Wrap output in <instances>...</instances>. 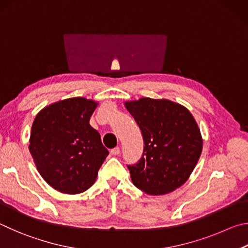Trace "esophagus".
<instances>
[{"label": "esophagus", "instance_id": "1", "mask_svg": "<svg viewBox=\"0 0 248 248\" xmlns=\"http://www.w3.org/2000/svg\"><path fill=\"white\" fill-rule=\"evenodd\" d=\"M111 154L112 155H117L120 154V148L119 147H115V148H113V149H111Z\"/></svg>", "mask_w": 248, "mask_h": 248}]
</instances>
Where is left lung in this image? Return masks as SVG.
<instances>
[{"label": "left lung", "mask_w": 248, "mask_h": 248, "mask_svg": "<svg viewBox=\"0 0 248 248\" xmlns=\"http://www.w3.org/2000/svg\"><path fill=\"white\" fill-rule=\"evenodd\" d=\"M140 126L144 151L127 164L133 184L150 195H163L183 185L201 157L202 140L187 108L164 99L141 98L125 103Z\"/></svg>", "instance_id": "obj_1"}]
</instances>
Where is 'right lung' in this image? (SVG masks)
Listing matches in <instances>:
<instances>
[{"label": "right lung", "mask_w": 248, "mask_h": 248, "mask_svg": "<svg viewBox=\"0 0 248 248\" xmlns=\"http://www.w3.org/2000/svg\"><path fill=\"white\" fill-rule=\"evenodd\" d=\"M95 107L85 98L62 100L42 108L33 121L29 151L43 180L61 193L88 189L108 155L89 124Z\"/></svg>", "instance_id": "add662e5"}]
</instances>
